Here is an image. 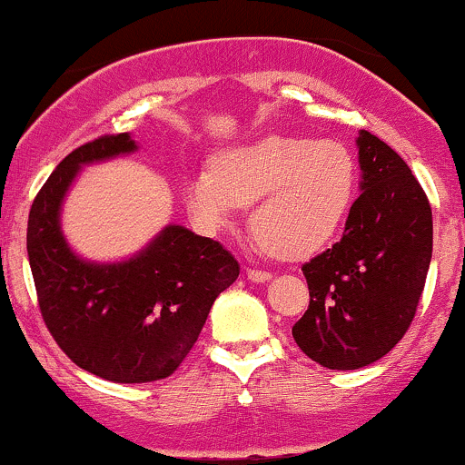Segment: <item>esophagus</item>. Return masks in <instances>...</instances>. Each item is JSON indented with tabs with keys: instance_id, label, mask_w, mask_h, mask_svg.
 Returning a JSON list of instances; mask_svg holds the SVG:
<instances>
[{
	"instance_id": "obj_1",
	"label": "esophagus",
	"mask_w": 465,
	"mask_h": 465,
	"mask_svg": "<svg viewBox=\"0 0 465 465\" xmlns=\"http://www.w3.org/2000/svg\"><path fill=\"white\" fill-rule=\"evenodd\" d=\"M247 277L251 282H257V283H264L271 279V272L268 271H260V268H247Z\"/></svg>"
}]
</instances>
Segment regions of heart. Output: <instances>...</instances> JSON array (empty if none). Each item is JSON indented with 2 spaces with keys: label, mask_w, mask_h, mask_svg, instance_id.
Instances as JSON below:
<instances>
[{
  "label": "heart",
  "mask_w": 465,
  "mask_h": 465,
  "mask_svg": "<svg viewBox=\"0 0 465 465\" xmlns=\"http://www.w3.org/2000/svg\"><path fill=\"white\" fill-rule=\"evenodd\" d=\"M357 162L346 144L266 136L225 149L212 169L188 177L183 201L205 229H218L240 203H253L251 229L268 251L303 257L322 249L349 216Z\"/></svg>",
  "instance_id": "1"
}]
</instances>
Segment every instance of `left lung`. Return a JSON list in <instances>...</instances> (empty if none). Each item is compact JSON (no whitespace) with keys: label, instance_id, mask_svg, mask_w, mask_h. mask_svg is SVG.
Listing matches in <instances>:
<instances>
[{"label":"left lung","instance_id":"1","mask_svg":"<svg viewBox=\"0 0 465 465\" xmlns=\"http://www.w3.org/2000/svg\"><path fill=\"white\" fill-rule=\"evenodd\" d=\"M357 147L361 194L342 240L301 268L310 307L292 327L299 349L329 371H357L401 342L433 251L429 199L405 160L366 130Z\"/></svg>","mask_w":465,"mask_h":465}]
</instances>
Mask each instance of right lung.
<instances>
[{"instance_id":"1","label":"right lung","mask_w":465,"mask_h":465,"mask_svg":"<svg viewBox=\"0 0 465 465\" xmlns=\"http://www.w3.org/2000/svg\"><path fill=\"white\" fill-rule=\"evenodd\" d=\"M136 151L130 134H105L71 151L38 190L27 218V257L38 307L64 355L114 383L171 377L197 342L216 296L240 275L216 240L169 225L116 264L77 257L60 205L82 164Z\"/></svg>"}]
</instances>
